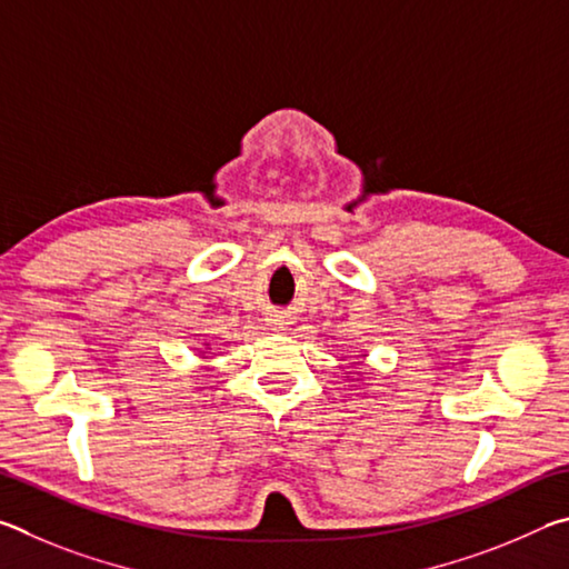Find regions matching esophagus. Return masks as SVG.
<instances>
[{
    "instance_id": "obj_1",
    "label": "esophagus",
    "mask_w": 569,
    "mask_h": 569,
    "mask_svg": "<svg viewBox=\"0 0 569 569\" xmlns=\"http://www.w3.org/2000/svg\"><path fill=\"white\" fill-rule=\"evenodd\" d=\"M278 329H283V323H278Z\"/></svg>"
}]
</instances>
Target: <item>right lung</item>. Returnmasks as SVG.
<instances>
[{
  "mask_svg": "<svg viewBox=\"0 0 569 569\" xmlns=\"http://www.w3.org/2000/svg\"><path fill=\"white\" fill-rule=\"evenodd\" d=\"M206 349H208V346H206ZM203 353H208V351H203Z\"/></svg>",
  "mask_w": 569,
  "mask_h": 569,
  "instance_id": "add662e5",
  "label": "right lung"
}]
</instances>
